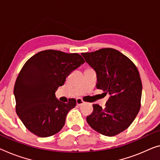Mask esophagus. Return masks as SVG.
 <instances>
[{
	"label": "esophagus",
	"instance_id": "obj_1",
	"mask_svg": "<svg viewBox=\"0 0 160 160\" xmlns=\"http://www.w3.org/2000/svg\"><path fill=\"white\" fill-rule=\"evenodd\" d=\"M83 103H84V102H83L82 99H79V98H78V99H77V105L81 106V105H82Z\"/></svg>",
	"mask_w": 160,
	"mask_h": 160
}]
</instances>
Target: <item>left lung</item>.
<instances>
[{"label": "left lung", "mask_w": 160, "mask_h": 160, "mask_svg": "<svg viewBox=\"0 0 160 160\" xmlns=\"http://www.w3.org/2000/svg\"><path fill=\"white\" fill-rule=\"evenodd\" d=\"M82 55L97 73L96 87L110 96L104 109L93 105L87 121L99 133L115 136L128 128L139 111L142 92L139 73L134 63L116 49L102 48Z\"/></svg>", "instance_id": "obj_1"}]
</instances>
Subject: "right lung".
Instances as JSON below:
<instances>
[{
    "label": "right lung",
    "mask_w": 160,
    "mask_h": 160,
    "mask_svg": "<svg viewBox=\"0 0 160 160\" xmlns=\"http://www.w3.org/2000/svg\"><path fill=\"white\" fill-rule=\"evenodd\" d=\"M84 62L78 53L55 50L41 51L26 61L17 77L13 94L17 114L32 133L47 137L63 128L77 101L61 102L56 99V91Z\"/></svg>",
    "instance_id": "add662e5"
}]
</instances>
